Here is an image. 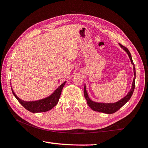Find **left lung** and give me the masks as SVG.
Segmentation results:
<instances>
[{
  "label": "left lung",
  "mask_w": 148,
  "mask_h": 148,
  "mask_svg": "<svg viewBox=\"0 0 148 148\" xmlns=\"http://www.w3.org/2000/svg\"><path fill=\"white\" fill-rule=\"evenodd\" d=\"M119 46L121 47V48L123 49L125 51L127 52V53L128 54L129 57V59L131 60V63L134 66V62L132 61V59L131 57V53L129 51V49L125 47V46H123L121 44H119ZM134 68V79L133 82H132V88L130 90L129 92H128L126 96L123 97L122 99L119 100V101L116 102H114V103H102V102H96L92 101L91 99H89L88 96V94H87V92L86 91V85L84 86V97L86 98L87 101V103L88 104V106L94 110V111L96 112H102V113L110 114H114L115 112H117L119 109L121 108L127 103V102L129 101V99H131L132 93H133L134 90V87H135V78H136V70H135V67L133 66Z\"/></svg>",
  "instance_id": "1"
}]
</instances>
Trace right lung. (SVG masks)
<instances>
[{"label": "right lung", "mask_w": 148, "mask_h": 148, "mask_svg": "<svg viewBox=\"0 0 148 148\" xmlns=\"http://www.w3.org/2000/svg\"><path fill=\"white\" fill-rule=\"evenodd\" d=\"M66 82H64L63 84H62L50 96L46 98L39 100L36 101H24L23 100L20 99L17 97V95L15 94L13 89L12 88V91L13 92L15 97L17 99V101L23 106L25 108L29 110V112L32 113H38V112H44L49 111L51 109L53 108L54 106H56L57 104V102H59V100L61 96V91L62 88L64 86Z\"/></svg>", "instance_id": "right-lung-1"}]
</instances>
